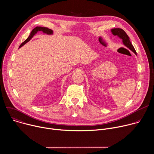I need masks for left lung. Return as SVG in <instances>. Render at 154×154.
<instances>
[{
	"label": "left lung",
	"mask_w": 154,
	"mask_h": 154,
	"mask_svg": "<svg viewBox=\"0 0 154 154\" xmlns=\"http://www.w3.org/2000/svg\"><path fill=\"white\" fill-rule=\"evenodd\" d=\"M111 31L113 35H115V36L117 35L119 38H121L122 40V42L124 45L127 48H128L130 50H131L133 52H134L137 55V52H136L134 47L133 46V45H131L128 36L122 29H119V28L113 29L111 30Z\"/></svg>",
	"instance_id": "8db88e82"
}]
</instances>
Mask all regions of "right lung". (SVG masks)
<instances>
[{
	"label": "right lung",
	"mask_w": 154,
	"mask_h": 154,
	"mask_svg": "<svg viewBox=\"0 0 154 154\" xmlns=\"http://www.w3.org/2000/svg\"><path fill=\"white\" fill-rule=\"evenodd\" d=\"M38 32H42L44 33H46L48 35H52L53 34V31L51 29H49L47 27H36L35 29L32 30V31L30 33V35L27 38V39H26L23 43L21 44L19 46V48H21L23 46H24L26 43L29 42L33 37V36Z\"/></svg>",
	"instance_id": "1"
}]
</instances>
